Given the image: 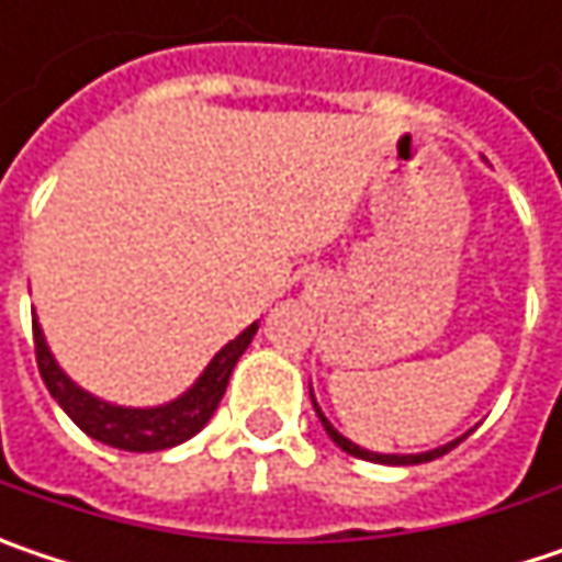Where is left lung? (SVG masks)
Wrapping results in <instances>:
<instances>
[{
  "mask_svg": "<svg viewBox=\"0 0 562 562\" xmlns=\"http://www.w3.org/2000/svg\"><path fill=\"white\" fill-rule=\"evenodd\" d=\"M312 404H314V394H312ZM314 413H317L321 426L327 429V436H330V439H334L337 446L344 448L347 454H352V458H362V461H375V464H423V461L442 458L446 451H451V448H454L458 442H461V439H464V436H461V439H454V442H448V446L432 448V451H419V454H379V451H366V448H359L356 442H349L347 436H340V432H337V429L330 426V419H327V416L321 413V407H317V404H314Z\"/></svg>",
  "mask_w": 562,
  "mask_h": 562,
  "instance_id": "1",
  "label": "left lung"
}]
</instances>
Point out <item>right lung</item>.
I'll list each match as a JSON object with an SVG mask.
<instances>
[{
  "instance_id": "obj_1",
  "label": "right lung",
  "mask_w": 562,
  "mask_h": 562,
  "mask_svg": "<svg viewBox=\"0 0 562 562\" xmlns=\"http://www.w3.org/2000/svg\"><path fill=\"white\" fill-rule=\"evenodd\" d=\"M31 321H34L37 369H41V379L53 394V401L69 413V419L82 429L85 436H91L104 446L120 448V451H165V448H175L193 439L210 423V416L228 387L235 362L241 359V352L248 349L257 334V324H250L248 330H241L235 340H228L215 352L213 362L203 369L196 384L187 387L181 397H175L161 407H116V404L98 401L94 394L82 391L56 366L34 312H31Z\"/></svg>"
}]
</instances>
